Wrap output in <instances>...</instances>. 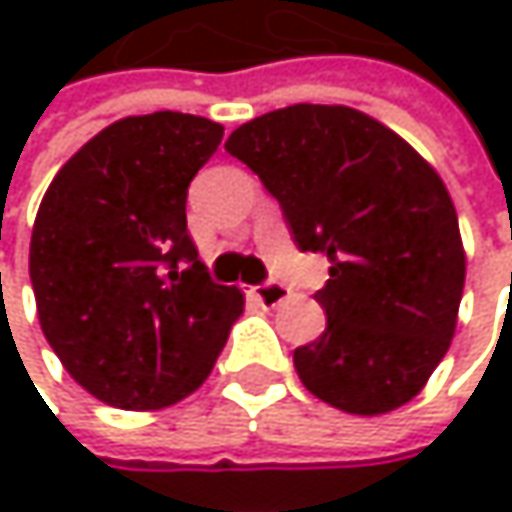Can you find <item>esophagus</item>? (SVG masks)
<instances>
[{
	"label": "esophagus",
	"mask_w": 512,
	"mask_h": 512,
	"mask_svg": "<svg viewBox=\"0 0 512 512\" xmlns=\"http://www.w3.org/2000/svg\"><path fill=\"white\" fill-rule=\"evenodd\" d=\"M252 296H255L260 305H266V308H275V305H281L284 299H290V287H287L284 281H275V278H269V281L257 284L255 290H252Z\"/></svg>",
	"instance_id": "1"
}]
</instances>
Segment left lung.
Instances as JSON below:
<instances>
[{"label":"left lung","instance_id":"1","mask_svg":"<svg viewBox=\"0 0 512 512\" xmlns=\"http://www.w3.org/2000/svg\"><path fill=\"white\" fill-rule=\"evenodd\" d=\"M225 151L278 201L299 252L329 257V281L314 293L326 332L293 353L302 385L353 415L409 403L451 347L465 284L442 177L347 106L266 112Z\"/></svg>","mask_w":512,"mask_h":512}]
</instances>
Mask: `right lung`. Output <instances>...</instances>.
<instances>
[{"instance_id": "right-lung-1", "label": "right lung", "mask_w": 512, "mask_h": 512, "mask_svg": "<svg viewBox=\"0 0 512 512\" xmlns=\"http://www.w3.org/2000/svg\"><path fill=\"white\" fill-rule=\"evenodd\" d=\"M222 124L183 112L124 118L64 162L41 201L29 275L64 370L118 409L192 394L243 314L186 231V192Z\"/></svg>"}]
</instances>
